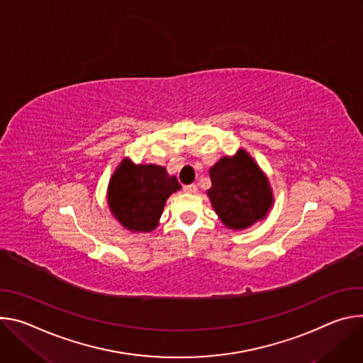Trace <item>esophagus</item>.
I'll return each mask as SVG.
<instances>
[{
	"instance_id": "1",
	"label": "esophagus",
	"mask_w": 363,
	"mask_h": 363,
	"mask_svg": "<svg viewBox=\"0 0 363 363\" xmlns=\"http://www.w3.org/2000/svg\"><path fill=\"white\" fill-rule=\"evenodd\" d=\"M183 190H184L186 193H196V191H197V186H196V184H187V186L183 187Z\"/></svg>"
}]
</instances>
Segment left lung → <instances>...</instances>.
I'll list each match as a JSON object with an SVG mask.
<instances>
[{
    "instance_id": "obj_1",
    "label": "left lung",
    "mask_w": 363,
    "mask_h": 363,
    "mask_svg": "<svg viewBox=\"0 0 363 363\" xmlns=\"http://www.w3.org/2000/svg\"><path fill=\"white\" fill-rule=\"evenodd\" d=\"M209 174L212 187L206 193L226 228L247 229L267 216L274 203L272 190L267 176L245 150L222 157Z\"/></svg>"
}]
</instances>
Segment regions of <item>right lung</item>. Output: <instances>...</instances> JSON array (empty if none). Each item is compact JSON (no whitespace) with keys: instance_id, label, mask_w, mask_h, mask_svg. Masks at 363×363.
<instances>
[{"instance_id":"1","label":"right lung","mask_w":363,"mask_h":363,"mask_svg":"<svg viewBox=\"0 0 363 363\" xmlns=\"http://www.w3.org/2000/svg\"><path fill=\"white\" fill-rule=\"evenodd\" d=\"M176 176L166 167L134 164L124 158L108 186V205L115 219L133 232H151L157 228L166 200L180 190Z\"/></svg>"}]
</instances>
